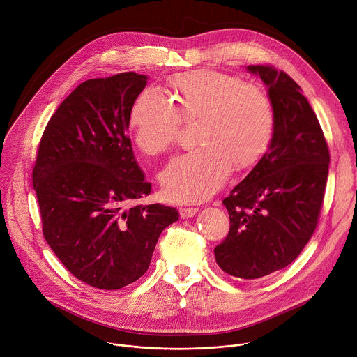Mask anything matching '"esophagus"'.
I'll return each instance as SVG.
<instances>
[{"label":"esophagus","instance_id":"34e87169","mask_svg":"<svg viewBox=\"0 0 357 357\" xmlns=\"http://www.w3.org/2000/svg\"><path fill=\"white\" fill-rule=\"evenodd\" d=\"M197 213V207H181L179 214L182 218H189L193 217Z\"/></svg>","mask_w":357,"mask_h":357}]
</instances>
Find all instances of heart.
Returning <instances> with one entry per match:
<instances>
[{
    "mask_svg": "<svg viewBox=\"0 0 357 357\" xmlns=\"http://www.w3.org/2000/svg\"><path fill=\"white\" fill-rule=\"evenodd\" d=\"M168 96L157 86L144 88L130 109V126L139 150L157 155L175 143L181 119L196 121V149L175 157L161 174L167 197L199 202L228 178L232 164L245 168L268 150L275 113L266 92L214 70L178 74Z\"/></svg>",
    "mask_w": 357,
    "mask_h": 357,
    "instance_id": "obj_1",
    "label": "heart"
}]
</instances>
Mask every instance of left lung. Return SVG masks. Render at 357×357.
I'll return each mask as SVG.
<instances>
[{"label": "left lung", "instance_id": "left-lung-1", "mask_svg": "<svg viewBox=\"0 0 357 357\" xmlns=\"http://www.w3.org/2000/svg\"><path fill=\"white\" fill-rule=\"evenodd\" d=\"M268 86L275 113L269 150L222 200L229 231L214 248L217 265L259 279L290 265L310 241L322 208L329 150L298 84L271 64L248 66Z\"/></svg>", "mask_w": 357, "mask_h": 357}]
</instances>
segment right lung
<instances>
[{"mask_svg":"<svg viewBox=\"0 0 357 357\" xmlns=\"http://www.w3.org/2000/svg\"><path fill=\"white\" fill-rule=\"evenodd\" d=\"M147 85L133 71L79 84L43 132L33 165L43 235L78 280L122 289L149 269L175 207L136 204L151 183L128 135L130 109Z\"/></svg>","mask_w":357,"mask_h":357,"instance_id":"add662e5","label":"right lung"}]
</instances>
